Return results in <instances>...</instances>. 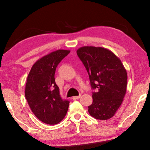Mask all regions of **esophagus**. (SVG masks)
Instances as JSON below:
<instances>
[{
	"label": "esophagus",
	"instance_id": "1",
	"mask_svg": "<svg viewBox=\"0 0 150 150\" xmlns=\"http://www.w3.org/2000/svg\"><path fill=\"white\" fill-rule=\"evenodd\" d=\"M80 97H81V95L79 96H74V97H72V99L75 100L79 99V98H80Z\"/></svg>",
	"mask_w": 150,
	"mask_h": 150
}]
</instances>
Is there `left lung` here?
<instances>
[{"instance_id": "1", "label": "left lung", "mask_w": 150, "mask_h": 150, "mask_svg": "<svg viewBox=\"0 0 150 150\" xmlns=\"http://www.w3.org/2000/svg\"><path fill=\"white\" fill-rule=\"evenodd\" d=\"M89 76L93 102L90 115L107 120L115 114L126 92L128 76L122 61L113 52L102 47L83 46L76 51Z\"/></svg>"}]
</instances>
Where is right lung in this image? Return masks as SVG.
Instances as JSON below:
<instances>
[{"mask_svg": "<svg viewBox=\"0 0 150 150\" xmlns=\"http://www.w3.org/2000/svg\"><path fill=\"white\" fill-rule=\"evenodd\" d=\"M69 50H57L45 55L33 65L25 87V97L32 112L46 124H59L66 115L69 102L63 100L55 83L59 63Z\"/></svg>", "mask_w": 150, "mask_h": 150, "instance_id": "1", "label": "right lung"}]
</instances>
